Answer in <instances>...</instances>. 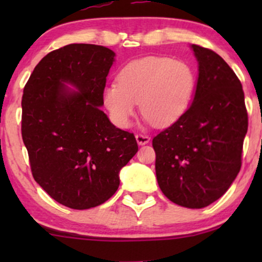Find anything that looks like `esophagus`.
Segmentation results:
<instances>
[{"label":"esophagus","instance_id":"obj_1","mask_svg":"<svg viewBox=\"0 0 262 262\" xmlns=\"http://www.w3.org/2000/svg\"><path fill=\"white\" fill-rule=\"evenodd\" d=\"M136 139H137V143L139 145H144L146 143H149L150 137L148 135H144V134H137L136 135Z\"/></svg>","mask_w":262,"mask_h":262}]
</instances>
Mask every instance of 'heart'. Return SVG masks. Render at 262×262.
Returning a JSON list of instances; mask_svg holds the SVG:
<instances>
[{
  "label": "heart",
  "mask_w": 262,
  "mask_h": 262,
  "mask_svg": "<svg viewBox=\"0 0 262 262\" xmlns=\"http://www.w3.org/2000/svg\"><path fill=\"white\" fill-rule=\"evenodd\" d=\"M117 81L103 91V103L120 127L130 125L138 101L148 123L173 124L188 108L195 87L194 71L187 63L157 56L132 60Z\"/></svg>",
  "instance_id": "obj_1"
}]
</instances>
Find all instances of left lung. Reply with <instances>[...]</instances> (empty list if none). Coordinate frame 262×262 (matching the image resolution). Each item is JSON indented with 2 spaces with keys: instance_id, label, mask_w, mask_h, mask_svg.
Wrapping results in <instances>:
<instances>
[{
  "instance_id": "1",
  "label": "left lung",
  "mask_w": 262,
  "mask_h": 262,
  "mask_svg": "<svg viewBox=\"0 0 262 262\" xmlns=\"http://www.w3.org/2000/svg\"><path fill=\"white\" fill-rule=\"evenodd\" d=\"M199 76L192 105L152 139L156 178L170 202L202 209L237 177L248 130L241 81L212 50L192 45Z\"/></svg>"
}]
</instances>
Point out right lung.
Wrapping results in <instances>:
<instances>
[{
    "mask_svg": "<svg viewBox=\"0 0 262 262\" xmlns=\"http://www.w3.org/2000/svg\"><path fill=\"white\" fill-rule=\"evenodd\" d=\"M114 56L101 45L63 46L37 64L24 88L21 135L32 175L70 209L108 200L119 187L120 169L138 150L135 135L100 110Z\"/></svg>",
    "mask_w": 262,
    "mask_h": 262,
    "instance_id": "add662e5",
    "label": "right lung"
}]
</instances>
